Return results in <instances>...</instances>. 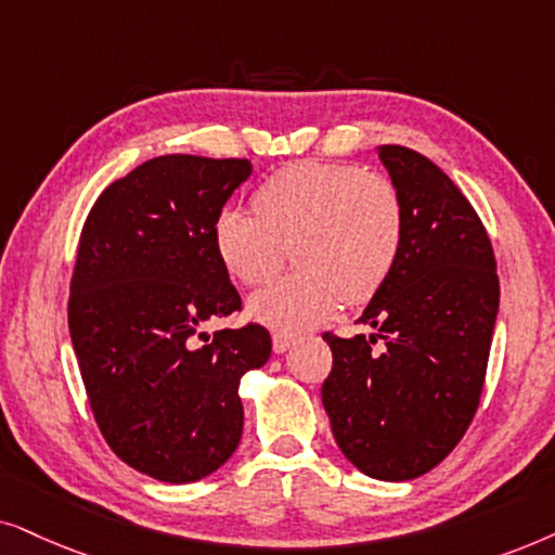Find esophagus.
Returning a JSON list of instances; mask_svg holds the SVG:
<instances>
[{
  "label": "esophagus",
  "mask_w": 555,
  "mask_h": 555,
  "mask_svg": "<svg viewBox=\"0 0 555 555\" xmlns=\"http://www.w3.org/2000/svg\"><path fill=\"white\" fill-rule=\"evenodd\" d=\"M271 339H273V350L286 352V350H292V347L299 343V335H294V332H286V330H276L271 335Z\"/></svg>",
  "instance_id": "1"
}]
</instances>
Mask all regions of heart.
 <instances>
[{"label":"heart","mask_w":555,"mask_h":555,"mask_svg":"<svg viewBox=\"0 0 555 555\" xmlns=\"http://www.w3.org/2000/svg\"><path fill=\"white\" fill-rule=\"evenodd\" d=\"M216 250L246 286L269 284L292 258L299 269L254 299L256 317L307 327L335 314L343 299L365 305L396 269L405 208L396 182L350 162H292L254 192V212L225 205Z\"/></svg>","instance_id":"obj_1"}]
</instances>
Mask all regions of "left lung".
I'll use <instances>...</instances> for the list:
<instances>
[{
  "label": "left lung",
  "instance_id": "left-lung-1",
  "mask_svg": "<svg viewBox=\"0 0 555 555\" xmlns=\"http://www.w3.org/2000/svg\"><path fill=\"white\" fill-rule=\"evenodd\" d=\"M380 159L403 197V248L358 320L375 335H322L332 350L322 403L354 467L403 482L437 467L475 418L500 279L490 235L462 190L409 146H380Z\"/></svg>",
  "mask_w": 555,
  "mask_h": 555
}]
</instances>
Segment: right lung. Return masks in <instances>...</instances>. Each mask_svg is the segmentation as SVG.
Here are the masks:
<instances>
[{"label": "right lung", "instance_id": "add662e5", "mask_svg": "<svg viewBox=\"0 0 555 555\" xmlns=\"http://www.w3.org/2000/svg\"><path fill=\"white\" fill-rule=\"evenodd\" d=\"M248 159L154 157L111 182L88 212L68 327L106 444L159 482H197L243 431L241 378L271 354L263 324L203 327L241 312L216 250V218Z\"/></svg>", "mask_w": 555, "mask_h": 555}]
</instances>
